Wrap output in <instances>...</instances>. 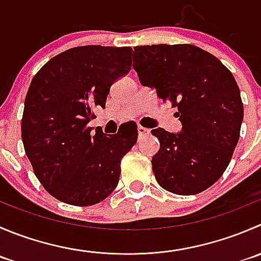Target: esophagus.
Masks as SVG:
<instances>
[{"label":"esophagus","instance_id":"esophagus-1","mask_svg":"<svg viewBox=\"0 0 261 261\" xmlns=\"http://www.w3.org/2000/svg\"><path fill=\"white\" fill-rule=\"evenodd\" d=\"M149 133H150V130H149V128L143 127V126H138V134H139V136L148 135Z\"/></svg>","mask_w":261,"mask_h":261}]
</instances>
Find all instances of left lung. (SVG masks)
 <instances>
[{
    "label": "left lung",
    "instance_id": "8db88e82",
    "mask_svg": "<svg viewBox=\"0 0 261 261\" xmlns=\"http://www.w3.org/2000/svg\"><path fill=\"white\" fill-rule=\"evenodd\" d=\"M134 70L144 87L155 89L178 112L182 131L154 128L161 143L151 159L159 186L195 195L216 184L239 143L244 105L232 72L206 50L192 44L134 48Z\"/></svg>",
    "mask_w": 261,
    "mask_h": 261
}]
</instances>
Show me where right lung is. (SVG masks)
Here are the masks:
<instances>
[{
  "mask_svg": "<svg viewBox=\"0 0 261 261\" xmlns=\"http://www.w3.org/2000/svg\"><path fill=\"white\" fill-rule=\"evenodd\" d=\"M130 47L83 45L50 58L25 97L21 139L35 176L57 200L76 206L100 203L116 189L121 159L138 127L115 135L88 126L106 107L111 85L131 70Z\"/></svg>",
  "mask_w": 261,
  "mask_h": 261,
  "instance_id": "right-lung-1",
  "label": "right lung"
}]
</instances>
